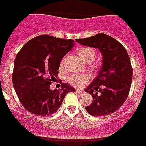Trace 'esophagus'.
<instances>
[{"label": "esophagus", "mask_w": 146, "mask_h": 146, "mask_svg": "<svg viewBox=\"0 0 146 146\" xmlns=\"http://www.w3.org/2000/svg\"><path fill=\"white\" fill-rule=\"evenodd\" d=\"M76 93H78V94H80V95H82V94H83V92L82 90H76Z\"/></svg>", "instance_id": "esophagus-1"}]
</instances>
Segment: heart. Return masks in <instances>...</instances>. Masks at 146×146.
<instances>
[{
    "label": "heart",
    "instance_id": "obj_1",
    "mask_svg": "<svg viewBox=\"0 0 146 146\" xmlns=\"http://www.w3.org/2000/svg\"><path fill=\"white\" fill-rule=\"evenodd\" d=\"M77 53L83 61L85 63H90L94 60L96 57V52L93 48L89 46H83L77 50ZM90 80V77L85 74H80V73H72L69 75L66 78V80L70 83L71 85L76 86V87H81L83 84L88 82Z\"/></svg>",
    "mask_w": 146,
    "mask_h": 146
}]
</instances>
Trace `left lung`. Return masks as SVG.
Instances as JSON below:
<instances>
[{"mask_svg":"<svg viewBox=\"0 0 146 146\" xmlns=\"http://www.w3.org/2000/svg\"><path fill=\"white\" fill-rule=\"evenodd\" d=\"M76 40L98 48L103 56L98 76L86 89L93 99L86 110L93 116L110 115L123 105L129 93L132 67L127 51L119 41L104 33Z\"/></svg>","mask_w":146,"mask_h":146,"instance_id":"8db88e82","label":"left lung"}]
</instances>
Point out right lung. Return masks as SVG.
<instances>
[{"mask_svg": "<svg viewBox=\"0 0 146 146\" xmlns=\"http://www.w3.org/2000/svg\"><path fill=\"white\" fill-rule=\"evenodd\" d=\"M73 40L40 35L24 45L14 60L12 82L20 102L33 115L48 116L60 107L66 95L75 90L61 83L60 90H51V81L58 74L61 60L74 46Z\"/></svg>", "mask_w": 146, "mask_h": 146, "instance_id": "obj_1", "label": "right lung"}]
</instances>
